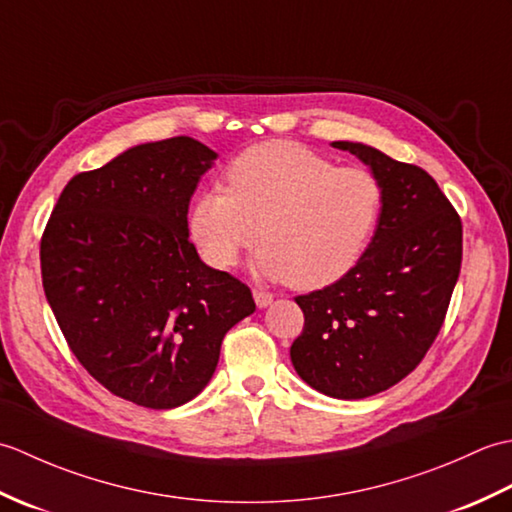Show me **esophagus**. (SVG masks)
Instances as JSON below:
<instances>
[{
	"label": "esophagus",
	"mask_w": 512,
	"mask_h": 512,
	"mask_svg": "<svg viewBox=\"0 0 512 512\" xmlns=\"http://www.w3.org/2000/svg\"><path fill=\"white\" fill-rule=\"evenodd\" d=\"M253 299L257 303V308H268L273 303V295L266 290H253Z\"/></svg>",
	"instance_id": "obj_1"
}]
</instances>
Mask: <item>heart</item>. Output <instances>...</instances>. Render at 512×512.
Returning <instances> with one entry per match:
<instances>
[{
	"label": "heart",
	"mask_w": 512,
	"mask_h": 512,
	"mask_svg": "<svg viewBox=\"0 0 512 512\" xmlns=\"http://www.w3.org/2000/svg\"><path fill=\"white\" fill-rule=\"evenodd\" d=\"M226 189H206L189 213V233L215 268H231L262 239L255 275L319 290L343 279L374 235L383 187L363 167L288 140L242 151L226 169Z\"/></svg>",
	"instance_id": "b5f03b06"
}]
</instances>
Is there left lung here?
Wrapping results in <instances>:
<instances>
[{
  "instance_id": "left-lung-1",
  "label": "left lung",
  "mask_w": 512,
  "mask_h": 512,
  "mask_svg": "<svg viewBox=\"0 0 512 512\" xmlns=\"http://www.w3.org/2000/svg\"><path fill=\"white\" fill-rule=\"evenodd\" d=\"M378 178L372 242L336 284L301 295L290 361L321 394L358 400L405 378L436 341L462 264V222L427 171L363 143L336 140Z\"/></svg>"
}]
</instances>
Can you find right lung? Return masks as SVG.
Listing matches in <instances>:
<instances>
[{
	"label": "right lung",
	"mask_w": 512,
	"mask_h": 512,
	"mask_svg": "<svg viewBox=\"0 0 512 512\" xmlns=\"http://www.w3.org/2000/svg\"><path fill=\"white\" fill-rule=\"evenodd\" d=\"M217 154L189 136L129 147L74 176L41 237L50 308L112 394L173 409L209 385L224 334L255 312L248 286L189 242V202Z\"/></svg>",
	"instance_id": "obj_1"
}]
</instances>
